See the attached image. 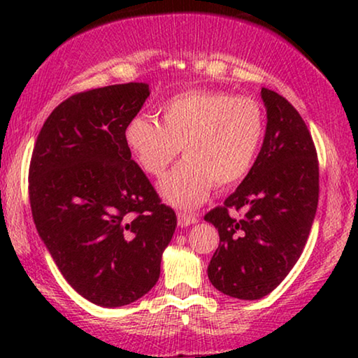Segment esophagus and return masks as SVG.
<instances>
[{"instance_id":"1","label":"esophagus","mask_w":358,"mask_h":358,"mask_svg":"<svg viewBox=\"0 0 358 358\" xmlns=\"http://www.w3.org/2000/svg\"><path fill=\"white\" fill-rule=\"evenodd\" d=\"M197 215L194 213H185V212H179L178 213V224L180 228H185V227H190V224L197 223Z\"/></svg>"}]
</instances>
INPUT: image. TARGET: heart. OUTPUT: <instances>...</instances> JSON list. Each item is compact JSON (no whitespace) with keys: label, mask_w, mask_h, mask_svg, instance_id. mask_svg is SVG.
Returning a JSON list of instances; mask_svg holds the SVG:
<instances>
[{"label":"heart","mask_w":358,"mask_h":358,"mask_svg":"<svg viewBox=\"0 0 358 358\" xmlns=\"http://www.w3.org/2000/svg\"><path fill=\"white\" fill-rule=\"evenodd\" d=\"M159 122L135 115L125 125V145L140 168L161 178L179 155L185 159L161 184L178 207H197L213 184L231 187L251 169L264 134L256 99L224 91L187 90L158 107Z\"/></svg>","instance_id":"1"}]
</instances>
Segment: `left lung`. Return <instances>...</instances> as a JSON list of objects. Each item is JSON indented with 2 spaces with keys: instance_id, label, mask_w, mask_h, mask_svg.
I'll use <instances>...</instances> for the list:
<instances>
[{
  "instance_id": "obj_1",
  "label": "left lung",
  "mask_w": 358,
  "mask_h": 358,
  "mask_svg": "<svg viewBox=\"0 0 358 358\" xmlns=\"http://www.w3.org/2000/svg\"><path fill=\"white\" fill-rule=\"evenodd\" d=\"M267 129L239 187L205 220L220 244L208 264L212 285L239 300H259L280 285L300 259L320 197V166L305 120L285 97L262 87ZM243 209L241 219L229 213Z\"/></svg>"
}]
</instances>
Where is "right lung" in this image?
Returning a JSON list of instances; mask_svg holds the SVG:
<instances>
[{
	"label": "right lung",
	"instance_id": "add662e5",
	"mask_svg": "<svg viewBox=\"0 0 358 358\" xmlns=\"http://www.w3.org/2000/svg\"><path fill=\"white\" fill-rule=\"evenodd\" d=\"M150 87L78 92L43 124L29 166L38 236L65 280L94 305H130L159 278L178 218L125 145V125Z\"/></svg>",
	"mask_w": 358,
	"mask_h": 358
}]
</instances>
